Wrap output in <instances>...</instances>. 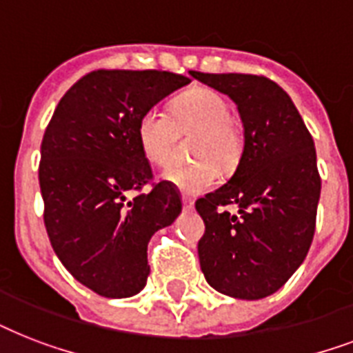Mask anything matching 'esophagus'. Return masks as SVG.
<instances>
[{"mask_svg":"<svg viewBox=\"0 0 353 353\" xmlns=\"http://www.w3.org/2000/svg\"><path fill=\"white\" fill-rule=\"evenodd\" d=\"M183 207H185L187 210L194 209V201L190 198H187V196H183Z\"/></svg>","mask_w":353,"mask_h":353,"instance_id":"1","label":"esophagus"}]
</instances>
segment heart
<instances>
[{
	"mask_svg": "<svg viewBox=\"0 0 353 353\" xmlns=\"http://www.w3.org/2000/svg\"><path fill=\"white\" fill-rule=\"evenodd\" d=\"M176 132H196L192 143V165H174L165 170L166 181L185 194H199L210 188L221 172L234 170L240 163L243 141L231 121L229 102L212 90L183 93L172 102L170 115L150 108L137 121V143L144 159L155 166L166 165L172 157Z\"/></svg>",
	"mask_w": 353,
	"mask_h": 353,
	"instance_id": "heart-1",
	"label": "heart"
}]
</instances>
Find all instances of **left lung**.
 I'll return each mask as SVG.
<instances>
[{
  "mask_svg": "<svg viewBox=\"0 0 353 353\" xmlns=\"http://www.w3.org/2000/svg\"><path fill=\"white\" fill-rule=\"evenodd\" d=\"M190 74L231 97L243 122V152L234 174L196 201L205 221L199 265L223 295L263 299L290 280L313 241L321 198L313 137L290 95L273 80ZM229 204L239 212L227 211Z\"/></svg>",
  "mask_w": 353,
  "mask_h": 353,
  "instance_id": "left-lung-1",
  "label": "left lung"
}]
</instances>
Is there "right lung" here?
<instances>
[{
	"label": "right lung",
	"instance_id": "1",
	"mask_svg": "<svg viewBox=\"0 0 353 353\" xmlns=\"http://www.w3.org/2000/svg\"><path fill=\"white\" fill-rule=\"evenodd\" d=\"M188 82L155 69L91 71L47 124L38 168L47 236L63 268L101 296L143 290L150 238L181 212L172 183L140 192L154 174L139 148L137 121Z\"/></svg>",
	"mask_w": 353,
	"mask_h": 353
}]
</instances>
